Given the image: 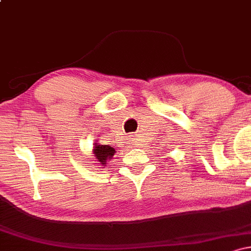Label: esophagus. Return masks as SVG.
Wrapping results in <instances>:
<instances>
[{
    "label": "esophagus",
    "instance_id": "1",
    "mask_svg": "<svg viewBox=\"0 0 251 251\" xmlns=\"http://www.w3.org/2000/svg\"><path fill=\"white\" fill-rule=\"evenodd\" d=\"M135 145H137V144H135Z\"/></svg>",
    "mask_w": 251,
    "mask_h": 251
}]
</instances>
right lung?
Segmentation results:
<instances>
[{
    "mask_svg": "<svg viewBox=\"0 0 251 251\" xmlns=\"http://www.w3.org/2000/svg\"><path fill=\"white\" fill-rule=\"evenodd\" d=\"M116 153V150L112 145H101V144L96 143L93 148V154L96 155L98 164L101 166H106V162L111 159Z\"/></svg>",
    "mask_w": 251,
    "mask_h": 251,
    "instance_id": "obj_1",
    "label": "right lung"
}]
</instances>
